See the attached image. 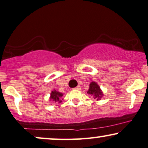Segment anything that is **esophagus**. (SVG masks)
<instances>
[{
  "mask_svg": "<svg viewBox=\"0 0 148 148\" xmlns=\"http://www.w3.org/2000/svg\"><path fill=\"white\" fill-rule=\"evenodd\" d=\"M74 89H76V90H80V85L77 86H76V88H74Z\"/></svg>",
  "mask_w": 148,
  "mask_h": 148,
  "instance_id": "esophagus-1",
  "label": "esophagus"
}]
</instances>
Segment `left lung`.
<instances>
[{"instance_id":"1","label":"left lung","mask_w":148,"mask_h":148,"mask_svg":"<svg viewBox=\"0 0 148 148\" xmlns=\"http://www.w3.org/2000/svg\"><path fill=\"white\" fill-rule=\"evenodd\" d=\"M87 93L93 96L94 99L97 100H100L102 96L103 95V92L100 88V86L95 82H91L89 84V88H88Z\"/></svg>"}]
</instances>
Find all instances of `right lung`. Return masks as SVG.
Returning a JSON list of instances; mask_svg holds the SVG:
<instances>
[{"label": "right lung", "instance_id": "add662e5", "mask_svg": "<svg viewBox=\"0 0 148 148\" xmlns=\"http://www.w3.org/2000/svg\"><path fill=\"white\" fill-rule=\"evenodd\" d=\"M62 96H63L62 93H61L60 92H58L57 91V90H54L51 92L50 99L51 101L52 100V101L59 102V103H60V102L62 101Z\"/></svg>", "mask_w": 148, "mask_h": 148}]
</instances>
